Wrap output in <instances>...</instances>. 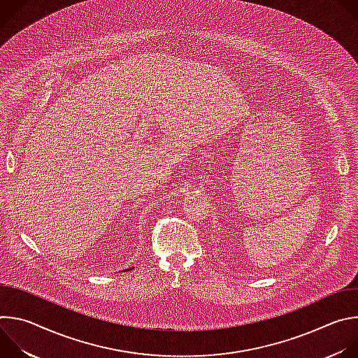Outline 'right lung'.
<instances>
[{"label": "right lung", "instance_id": "add662e5", "mask_svg": "<svg viewBox=\"0 0 358 358\" xmlns=\"http://www.w3.org/2000/svg\"><path fill=\"white\" fill-rule=\"evenodd\" d=\"M127 271H130V269H127Z\"/></svg>", "mask_w": 358, "mask_h": 358}]
</instances>
